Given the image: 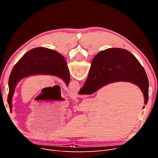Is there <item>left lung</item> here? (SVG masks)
I'll return each instance as SVG.
<instances>
[{"label":"left lung","mask_w":158,"mask_h":158,"mask_svg":"<svg viewBox=\"0 0 158 158\" xmlns=\"http://www.w3.org/2000/svg\"><path fill=\"white\" fill-rule=\"evenodd\" d=\"M35 75H50L63 80L69 85L70 76L64 57L58 52L45 47L27 51L14 65L8 80L7 102L12 112V99L16 85L23 78Z\"/></svg>","instance_id":"obj_1"}]
</instances>
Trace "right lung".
Segmentation results:
<instances>
[{"mask_svg": "<svg viewBox=\"0 0 158 158\" xmlns=\"http://www.w3.org/2000/svg\"><path fill=\"white\" fill-rule=\"evenodd\" d=\"M118 82H131L139 87L147 104L149 82L146 71L131 52L120 48L103 50L94 56L88 78L78 94L91 95L105 85Z\"/></svg>", "mask_w": 158, "mask_h": 158, "instance_id": "obj_1", "label": "right lung"}]
</instances>
